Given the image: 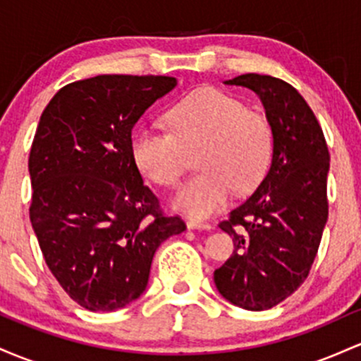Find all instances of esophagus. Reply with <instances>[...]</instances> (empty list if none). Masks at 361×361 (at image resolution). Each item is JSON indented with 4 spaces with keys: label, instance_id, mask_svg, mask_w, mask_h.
<instances>
[{
    "label": "esophagus",
    "instance_id": "34e87169",
    "mask_svg": "<svg viewBox=\"0 0 361 361\" xmlns=\"http://www.w3.org/2000/svg\"><path fill=\"white\" fill-rule=\"evenodd\" d=\"M185 225H188L189 230H212L213 228L209 224H201V221H196V220H189Z\"/></svg>",
    "mask_w": 361,
    "mask_h": 361
}]
</instances>
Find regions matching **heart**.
Segmentation results:
<instances>
[{"mask_svg":"<svg viewBox=\"0 0 361 361\" xmlns=\"http://www.w3.org/2000/svg\"><path fill=\"white\" fill-rule=\"evenodd\" d=\"M170 133L141 131L133 140V159L143 176L160 185H176L196 153L202 172L185 182L173 208L206 218L228 202L233 188L252 189L268 169L273 135L268 121L245 111L240 100L213 87L189 93L167 114Z\"/></svg>","mask_w":361,"mask_h":361,"instance_id":"1","label":"heart"}]
</instances>
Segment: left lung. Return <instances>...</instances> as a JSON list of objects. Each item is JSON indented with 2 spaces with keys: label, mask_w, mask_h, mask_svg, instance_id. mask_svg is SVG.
<instances>
[{
  "label": "left lung",
  "mask_w": 361,
  "mask_h": 361,
  "mask_svg": "<svg viewBox=\"0 0 361 361\" xmlns=\"http://www.w3.org/2000/svg\"><path fill=\"white\" fill-rule=\"evenodd\" d=\"M224 83L261 99L273 153L256 191L220 224L235 249L213 278L225 300L268 310L309 276L327 224L329 152L317 117L290 83L256 73Z\"/></svg>",
  "instance_id": "left-lung-1"
}]
</instances>
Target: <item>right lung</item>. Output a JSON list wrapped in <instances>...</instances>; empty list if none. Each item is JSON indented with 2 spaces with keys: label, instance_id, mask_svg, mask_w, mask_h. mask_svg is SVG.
Here are the masks:
<instances>
[{
  "label": "right lung",
  "instance_id": "1",
  "mask_svg": "<svg viewBox=\"0 0 361 361\" xmlns=\"http://www.w3.org/2000/svg\"><path fill=\"white\" fill-rule=\"evenodd\" d=\"M176 87L172 76L99 75L61 88L40 116L32 228L63 290L92 312L140 298L157 249L185 230L143 184L131 141L137 119Z\"/></svg>",
  "mask_w": 361,
  "mask_h": 361
}]
</instances>
